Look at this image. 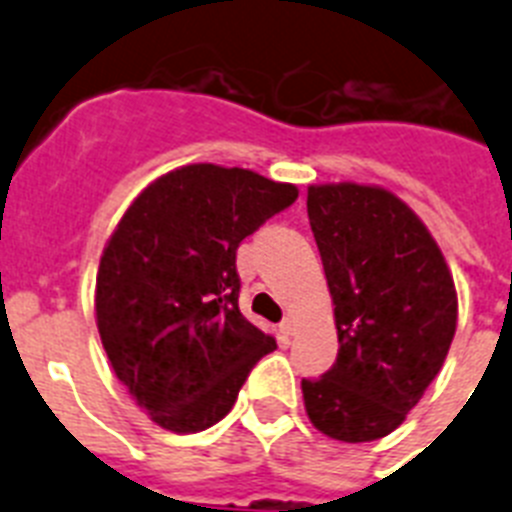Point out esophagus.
Returning <instances> with one entry per match:
<instances>
[{
	"label": "esophagus",
	"mask_w": 512,
	"mask_h": 512,
	"mask_svg": "<svg viewBox=\"0 0 512 512\" xmlns=\"http://www.w3.org/2000/svg\"><path fill=\"white\" fill-rule=\"evenodd\" d=\"M281 333H283V336H294V333H296V322H294V317H283V322H281Z\"/></svg>",
	"instance_id": "1"
}]
</instances>
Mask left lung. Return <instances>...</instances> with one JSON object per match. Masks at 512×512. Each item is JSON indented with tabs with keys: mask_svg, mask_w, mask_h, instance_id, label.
I'll return each mask as SVG.
<instances>
[{
	"mask_svg": "<svg viewBox=\"0 0 512 512\" xmlns=\"http://www.w3.org/2000/svg\"><path fill=\"white\" fill-rule=\"evenodd\" d=\"M307 216L336 307L338 356L325 375L302 380L304 409L333 440H380L448 356L453 276L422 218L375 184H312Z\"/></svg>",
	"mask_w": 512,
	"mask_h": 512,
	"instance_id": "8db88e82",
	"label": "left lung"
}]
</instances>
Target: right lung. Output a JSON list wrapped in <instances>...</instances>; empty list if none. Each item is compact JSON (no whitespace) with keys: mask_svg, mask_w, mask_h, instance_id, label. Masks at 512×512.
<instances>
[{"mask_svg":"<svg viewBox=\"0 0 512 512\" xmlns=\"http://www.w3.org/2000/svg\"><path fill=\"white\" fill-rule=\"evenodd\" d=\"M299 197L249 169L190 163L132 200L103 247L96 322L114 375L158 427L221 422L276 338L239 312L236 247Z\"/></svg>","mask_w":512,"mask_h":512,"instance_id":"add662e5","label":"right lung"}]
</instances>
